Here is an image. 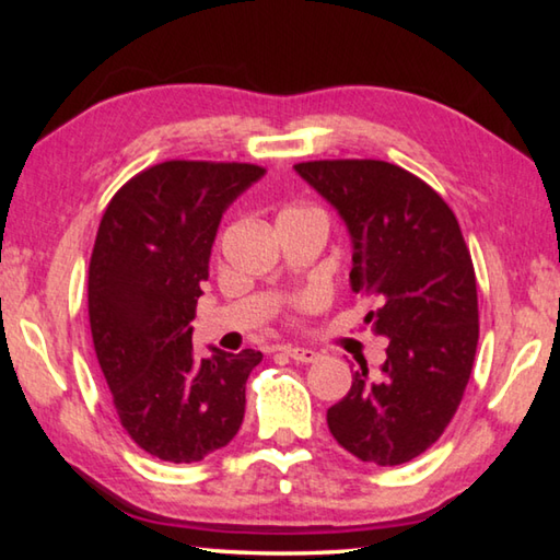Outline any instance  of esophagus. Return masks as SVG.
I'll return each instance as SVG.
<instances>
[{
	"label": "esophagus",
	"mask_w": 560,
	"mask_h": 560,
	"mask_svg": "<svg viewBox=\"0 0 560 560\" xmlns=\"http://www.w3.org/2000/svg\"><path fill=\"white\" fill-rule=\"evenodd\" d=\"M283 353H287L291 360H296V363H316V360L320 358L316 350L311 348H301V346H283L281 348Z\"/></svg>",
	"instance_id": "obj_1"
}]
</instances>
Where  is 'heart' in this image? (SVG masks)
Wrapping results in <instances>:
<instances>
[{"mask_svg":"<svg viewBox=\"0 0 560 560\" xmlns=\"http://www.w3.org/2000/svg\"><path fill=\"white\" fill-rule=\"evenodd\" d=\"M287 212H289V210H287Z\"/></svg>","mask_w":560,"mask_h":560,"instance_id":"heart-1","label":"heart"}]
</instances>
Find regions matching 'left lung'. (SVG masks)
Wrapping results in <instances>:
<instances>
[{"label":"left lung","mask_w":560,"mask_h":560,"mask_svg":"<svg viewBox=\"0 0 560 560\" xmlns=\"http://www.w3.org/2000/svg\"><path fill=\"white\" fill-rule=\"evenodd\" d=\"M293 170L343 220L350 289L375 299L365 316L387 338L377 375L360 363L328 430L360 462L397 467L447 428L479 340L477 279L457 217L407 170L383 160H316Z\"/></svg>","instance_id":"left-lung-1"}]
</instances>
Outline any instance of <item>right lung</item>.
<instances>
[{
  "mask_svg": "<svg viewBox=\"0 0 560 560\" xmlns=\"http://www.w3.org/2000/svg\"><path fill=\"white\" fill-rule=\"evenodd\" d=\"M267 170L170 160L122 185L103 212L89 267L101 371L130 440L153 457L200 462L242 428L261 350H192V318L222 214Z\"/></svg>",
  "mask_w": 560,
  "mask_h": 560,
  "instance_id": "1",
  "label": "right lung"
}]
</instances>
